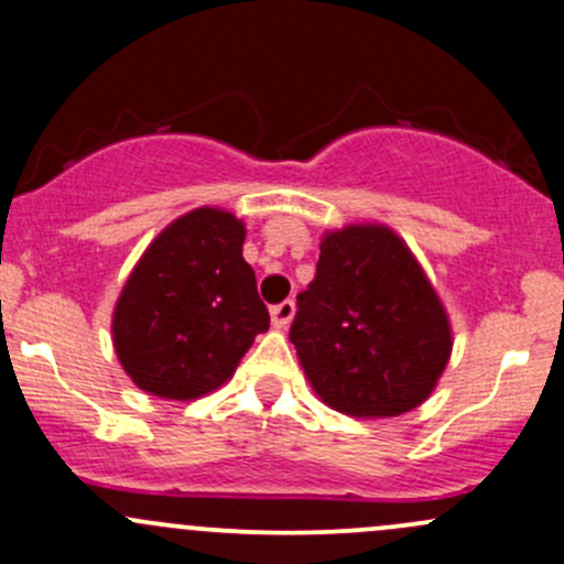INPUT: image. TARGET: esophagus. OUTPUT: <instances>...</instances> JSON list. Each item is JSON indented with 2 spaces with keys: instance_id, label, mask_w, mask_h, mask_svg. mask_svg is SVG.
<instances>
[{
  "instance_id": "esophagus-1",
  "label": "esophagus",
  "mask_w": 564,
  "mask_h": 564,
  "mask_svg": "<svg viewBox=\"0 0 564 564\" xmlns=\"http://www.w3.org/2000/svg\"><path fill=\"white\" fill-rule=\"evenodd\" d=\"M270 318H272V327L275 329H286L294 318V302L292 300H283L278 305L270 307Z\"/></svg>"
}]
</instances>
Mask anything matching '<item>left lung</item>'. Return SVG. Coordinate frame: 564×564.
I'll return each mask as SVG.
<instances>
[{
  "label": "left lung",
  "instance_id": "1",
  "mask_svg": "<svg viewBox=\"0 0 564 564\" xmlns=\"http://www.w3.org/2000/svg\"><path fill=\"white\" fill-rule=\"evenodd\" d=\"M289 340L313 391L357 419H391L422 405L454 346L435 286L387 224L324 232Z\"/></svg>",
  "mask_w": 564,
  "mask_h": 564
}]
</instances>
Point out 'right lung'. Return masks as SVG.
Segmentation results:
<instances>
[{
    "mask_svg": "<svg viewBox=\"0 0 564 564\" xmlns=\"http://www.w3.org/2000/svg\"><path fill=\"white\" fill-rule=\"evenodd\" d=\"M242 240L240 218L207 205L153 237L112 311V346L134 387L177 402L210 394L270 329Z\"/></svg>",
    "mask_w": 564,
    "mask_h": 564,
    "instance_id": "1",
    "label": "right lung"
}]
</instances>
